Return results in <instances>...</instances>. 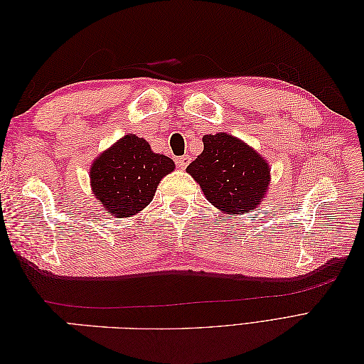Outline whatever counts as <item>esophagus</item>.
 Here are the masks:
<instances>
[{"label": "esophagus", "mask_w": 364, "mask_h": 364, "mask_svg": "<svg viewBox=\"0 0 364 364\" xmlns=\"http://www.w3.org/2000/svg\"><path fill=\"white\" fill-rule=\"evenodd\" d=\"M190 162H191V156H190V155H183V156L178 158V165H179V167H181L182 170L188 167Z\"/></svg>", "instance_id": "34e87169"}]
</instances>
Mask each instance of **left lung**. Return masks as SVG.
<instances>
[{
	"mask_svg": "<svg viewBox=\"0 0 364 364\" xmlns=\"http://www.w3.org/2000/svg\"><path fill=\"white\" fill-rule=\"evenodd\" d=\"M202 141L203 151L186 167V173L200 185L206 200L229 218L255 211L270 182L266 159L225 132L205 135Z\"/></svg>",
	"mask_w": 364,
	"mask_h": 364,
	"instance_id": "8db88e82",
	"label": "left lung"
}]
</instances>
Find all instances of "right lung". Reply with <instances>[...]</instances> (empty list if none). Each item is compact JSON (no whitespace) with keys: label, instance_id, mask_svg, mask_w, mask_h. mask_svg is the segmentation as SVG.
Masks as SVG:
<instances>
[{"label":"right lung","instance_id":"add662e5","mask_svg":"<svg viewBox=\"0 0 364 364\" xmlns=\"http://www.w3.org/2000/svg\"><path fill=\"white\" fill-rule=\"evenodd\" d=\"M173 170V159L153 153L146 139L130 134L92 162L91 188L107 213L124 218L144 209L161 179Z\"/></svg>","mask_w":364,"mask_h":364}]
</instances>
